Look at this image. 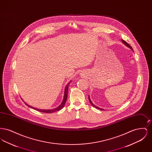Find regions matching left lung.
<instances>
[{"label": "left lung", "mask_w": 152, "mask_h": 152, "mask_svg": "<svg viewBox=\"0 0 152 152\" xmlns=\"http://www.w3.org/2000/svg\"><path fill=\"white\" fill-rule=\"evenodd\" d=\"M121 41H122V43H123L125 45H126V47H128V48H130V50H132V51H133V48H132V47H131V46H130L129 45V44L127 43L125 41H124V40H121ZM89 97H88V99H89V101H90V103L92 104V105L93 106V107H95L97 109H100V110H103L104 109H102V108H99V107H97V106H96V105H94V104L92 102V101H91V100L90 99V97H89V96H88Z\"/></svg>", "instance_id": "1"}]
</instances>
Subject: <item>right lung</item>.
I'll use <instances>...</instances> for the list:
<instances>
[{"instance_id":"right-lung-1","label":"right lung","mask_w":152,"mask_h":152,"mask_svg":"<svg viewBox=\"0 0 152 152\" xmlns=\"http://www.w3.org/2000/svg\"><path fill=\"white\" fill-rule=\"evenodd\" d=\"M71 81H70L67 85L65 87V89H64V97H63V101L61 102V104L58 105L57 108H55L52 109H40L35 108H34L31 106H30L29 105H28L26 102L25 104L28 106V107H30L31 108L34 109L36 110H38L39 112H43V113H52L53 112H57L58 111L60 110H61V109L63 108L64 107V105H65V102L66 101V99H67V96H68V87H69V83H71Z\"/></svg>"}]
</instances>
